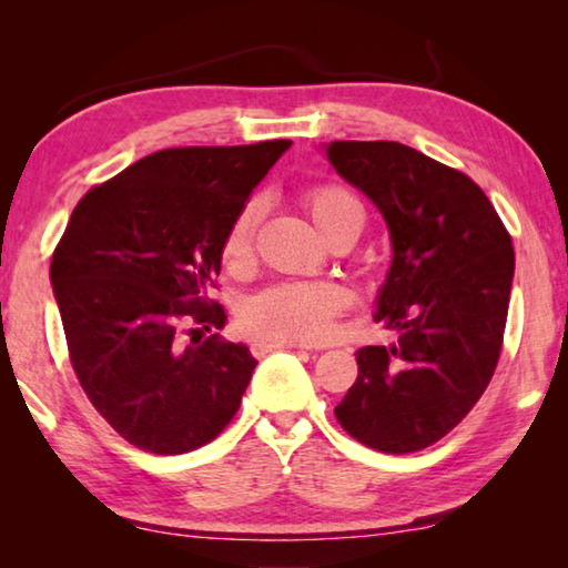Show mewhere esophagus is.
<instances>
[{
  "instance_id": "esophagus-1",
  "label": "esophagus",
  "mask_w": 568,
  "mask_h": 568,
  "mask_svg": "<svg viewBox=\"0 0 568 568\" xmlns=\"http://www.w3.org/2000/svg\"><path fill=\"white\" fill-rule=\"evenodd\" d=\"M281 348H303V345L283 343V341H255L253 345H250V351H253L255 358H263V355L273 353V351H281Z\"/></svg>"
}]
</instances>
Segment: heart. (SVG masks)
I'll list each match as a JSON object with an SVG mask.
<instances>
[{"label": "heart", "mask_w": 568, "mask_h": 568, "mask_svg": "<svg viewBox=\"0 0 568 568\" xmlns=\"http://www.w3.org/2000/svg\"><path fill=\"white\" fill-rule=\"evenodd\" d=\"M311 217L328 235L351 217H363L361 203L341 185H318L305 195ZM263 200L253 197L240 207L223 240V261L230 271H243L253 261L255 233ZM351 305V293L331 281H285L265 287L240 307L243 331L263 341L321 343L335 328V318Z\"/></svg>", "instance_id": "obj_1"}]
</instances>
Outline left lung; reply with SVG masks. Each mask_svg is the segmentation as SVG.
<instances>
[{"instance_id": "obj_1", "label": "left lung", "mask_w": 568, "mask_h": 568, "mask_svg": "<svg viewBox=\"0 0 568 568\" xmlns=\"http://www.w3.org/2000/svg\"><path fill=\"white\" fill-rule=\"evenodd\" d=\"M331 165L386 217L393 263L376 321L393 345L355 353L358 378L335 418L363 446L413 454L454 430L501 355L514 245L464 172L400 142H331Z\"/></svg>"}]
</instances>
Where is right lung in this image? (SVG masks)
<instances>
[{"instance_id":"right-lung-1","label":"right lung","mask_w":568,"mask_h":568,"mask_svg":"<svg viewBox=\"0 0 568 568\" xmlns=\"http://www.w3.org/2000/svg\"><path fill=\"white\" fill-rule=\"evenodd\" d=\"M152 152L72 210L50 277L67 351L100 416L142 450L187 454L223 434L257 361L213 333L223 240L250 192L291 148Z\"/></svg>"}]
</instances>
